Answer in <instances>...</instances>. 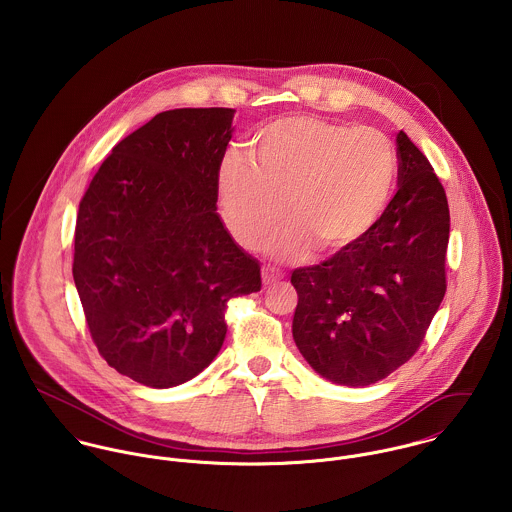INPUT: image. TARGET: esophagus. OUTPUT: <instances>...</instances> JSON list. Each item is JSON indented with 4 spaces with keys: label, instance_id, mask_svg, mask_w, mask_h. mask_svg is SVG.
I'll list each match as a JSON object with an SVG mask.
<instances>
[{
    "label": "esophagus",
    "instance_id": "1",
    "mask_svg": "<svg viewBox=\"0 0 512 512\" xmlns=\"http://www.w3.org/2000/svg\"><path fill=\"white\" fill-rule=\"evenodd\" d=\"M282 276H284V274H282L278 268H272V266H264V268H262V280H264L266 286L278 282Z\"/></svg>",
    "mask_w": 512,
    "mask_h": 512
}]
</instances>
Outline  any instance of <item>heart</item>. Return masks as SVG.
I'll use <instances>...</instances> for the list:
<instances>
[{
	"label": "heart",
	"instance_id": "b5f03b06",
	"mask_svg": "<svg viewBox=\"0 0 512 512\" xmlns=\"http://www.w3.org/2000/svg\"><path fill=\"white\" fill-rule=\"evenodd\" d=\"M250 157L230 151L219 167V197L234 238L258 246L286 211L292 222L272 240L284 256L335 252L382 219L398 179L392 142L374 128L317 116H288L262 126Z\"/></svg>",
	"mask_w": 512,
	"mask_h": 512
}]
</instances>
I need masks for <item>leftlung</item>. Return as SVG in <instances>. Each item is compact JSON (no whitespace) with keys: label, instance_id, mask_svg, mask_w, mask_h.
<instances>
[{"label":"left lung","instance_id":"obj_1","mask_svg":"<svg viewBox=\"0 0 512 512\" xmlns=\"http://www.w3.org/2000/svg\"><path fill=\"white\" fill-rule=\"evenodd\" d=\"M398 191L363 238L297 268L293 341L321 376L368 386L420 349L445 295L449 207L428 157L396 136Z\"/></svg>","mask_w":512,"mask_h":512}]
</instances>
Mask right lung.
Listing matches in <instances>:
<instances>
[{"instance_id":"obj_1","label":"right lung","mask_w":512,"mask_h":512,"mask_svg":"<svg viewBox=\"0 0 512 512\" xmlns=\"http://www.w3.org/2000/svg\"><path fill=\"white\" fill-rule=\"evenodd\" d=\"M232 108H177L112 147L74 228V286L100 357L151 388L197 376L224 343L232 297L260 264L217 215Z\"/></svg>"}]
</instances>
